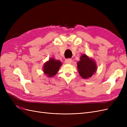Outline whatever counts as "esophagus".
Returning <instances> with one entry per match:
<instances>
[{
    "mask_svg": "<svg viewBox=\"0 0 127 127\" xmlns=\"http://www.w3.org/2000/svg\"><path fill=\"white\" fill-rule=\"evenodd\" d=\"M65 63L68 64H70L72 63L71 59H67L65 60Z\"/></svg>",
    "mask_w": 127,
    "mask_h": 127,
    "instance_id": "obj_1",
    "label": "esophagus"
}]
</instances>
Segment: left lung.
<instances>
[{
  "instance_id": "obj_1",
  "label": "left lung",
  "mask_w": 127,
  "mask_h": 127,
  "mask_svg": "<svg viewBox=\"0 0 127 127\" xmlns=\"http://www.w3.org/2000/svg\"><path fill=\"white\" fill-rule=\"evenodd\" d=\"M77 69L80 76L84 79H87L96 71L97 66L94 60L83 54L77 63Z\"/></svg>"
}]
</instances>
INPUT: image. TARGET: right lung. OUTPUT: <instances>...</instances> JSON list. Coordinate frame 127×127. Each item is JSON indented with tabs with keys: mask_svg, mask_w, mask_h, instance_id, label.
I'll use <instances>...</instances> for the list:
<instances>
[{
	"mask_svg": "<svg viewBox=\"0 0 127 127\" xmlns=\"http://www.w3.org/2000/svg\"><path fill=\"white\" fill-rule=\"evenodd\" d=\"M61 65L62 63L60 61L53 58L50 59L44 64L43 70L44 74L49 77H52L57 74Z\"/></svg>",
	"mask_w": 127,
	"mask_h": 127,
	"instance_id": "obj_1",
	"label": "right lung"
}]
</instances>
